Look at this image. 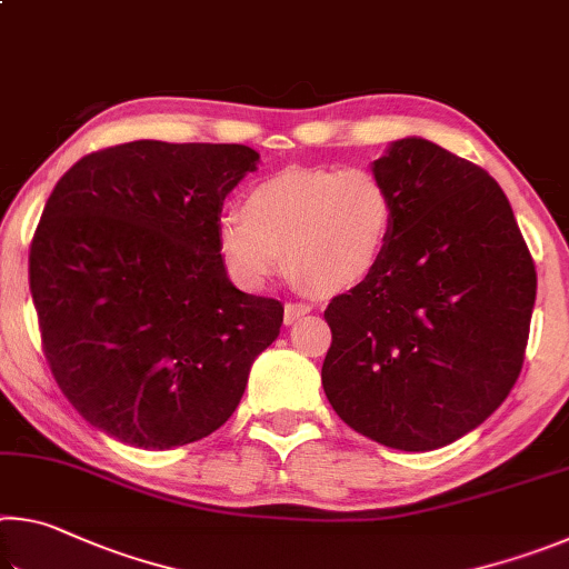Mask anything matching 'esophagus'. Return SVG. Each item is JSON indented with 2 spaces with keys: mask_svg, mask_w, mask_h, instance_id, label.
Listing matches in <instances>:
<instances>
[{
  "mask_svg": "<svg viewBox=\"0 0 569 569\" xmlns=\"http://www.w3.org/2000/svg\"><path fill=\"white\" fill-rule=\"evenodd\" d=\"M308 311H311V306H308V303H286V311H283L286 326L296 323V321L301 319V316H306Z\"/></svg>",
  "mask_w": 569,
  "mask_h": 569,
  "instance_id": "1",
  "label": "esophagus"
}]
</instances>
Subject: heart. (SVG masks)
<instances>
[{
  "instance_id": "1",
  "label": "heart",
  "mask_w": 569,
  "mask_h": 569,
  "mask_svg": "<svg viewBox=\"0 0 569 569\" xmlns=\"http://www.w3.org/2000/svg\"><path fill=\"white\" fill-rule=\"evenodd\" d=\"M397 203L387 182L369 168H291L256 182L243 216L218 218V250L230 276L261 288L276 273L321 293L366 281L387 253Z\"/></svg>"
}]
</instances>
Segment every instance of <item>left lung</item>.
Instances as JSON below:
<instances>
[{"instance_id": "left-lung-1", "label": "left lung", "mask_w": 569, "mask_h": 569, "mask_svg": "<svg viewBox=\"0 0 569 569\" xmlns=\"http://www.w3.org/2000/svg\"><path fill=\"white\" fill-rule=\"evenodd\" d=\"M371 170L397 220L366 281L326 308L321 381L359 435L431 451L477 429L522 371L537 273L497 180L423 138L393 140Z\"/></svg>"}]
</instances>
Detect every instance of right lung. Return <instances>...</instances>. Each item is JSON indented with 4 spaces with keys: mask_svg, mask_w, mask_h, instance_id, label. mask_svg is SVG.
<instances>
[{
    "mask_svg": "<svg viewBox=\"0 0 569 569\" xmlns=\"http://www.w3.org/2000/svg\"><path fill=\"white\" fill-rule=\"evenodd\" d=\"M261 156L134 140L57 182L30 248L44 356L72 407L138 449L190 445L230 419L283 306L230 283L223 200Z\"/></svg>",
    "mask_w": 569,
    "mask_h": 569,
    "instance_id": "1",
    "label": "right lung"
}]
</instances>
